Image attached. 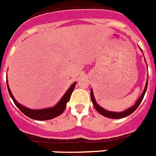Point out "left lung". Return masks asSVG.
Wrapping results in <instances>:
<instances>
[{"instance_id":"left-lung-1","label":"left lung","mask_w":156,"mask_h":156,"mask_svg":"<svg viewBox=\"0 0 156 156\" xmlns=\"http://www.w3.org/2000/svg\"><path fill=\"white\" fill-rule=\"evenodd\" d=\"M147 85H148V80L146 82V84H145V87H144V89L143 93H142V94L140 95V97L139 98L136 103L134 104V105H133L132 107H130L129 108H128L126 110H124L123 112H111V111H108V110H106L104 108H102L100 107L99 105L96 103V100H95L94 98V93H93V90L91 89V93H90V94H91V99L92 102H93V105L94 106V108H96V110L99 113V114H101L102 115H104L105 117L107 118H110V119H121V118H124L128 116V115H131L133 112L138 108V106L140 105V103L143 100V98H144V96L145 94V92H146V89H147Z\"/></svg>"}]
</instances>
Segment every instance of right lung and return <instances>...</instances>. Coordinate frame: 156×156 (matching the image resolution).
<instances>
[{"label":"right lung","instance_id":"right-lung-1","mask_svg":"<svg viewBox=\"0 0 156 156\" xmlns=\"http://www.w3.org/2000/svg\"><path fill=\"white\" fill-rule=\"evenodd\" d=\"M6 83L8 84L7 80H6ZM75 85L76 83H73L70 86V88H68V91L65 93V94L62 96V98H61V100L58 102L57 105L51 107V108H41V109H31V108H26L23 105H20L18 102L16 101L15 98L13 97L11 89L9 88V86L7 85V88H8L9 94L11 96V98H12V100L14 102V104L16 106L21 110V111L27 115V117L31 118L32 119H36V120H48V119H51L53 118H56L62 115L63 111H64L65 108L67 106V103L69 101L70 97L73 89L75 88Z\"/></svg>","mask_w":156,"mask_h":156}]
</instances>
